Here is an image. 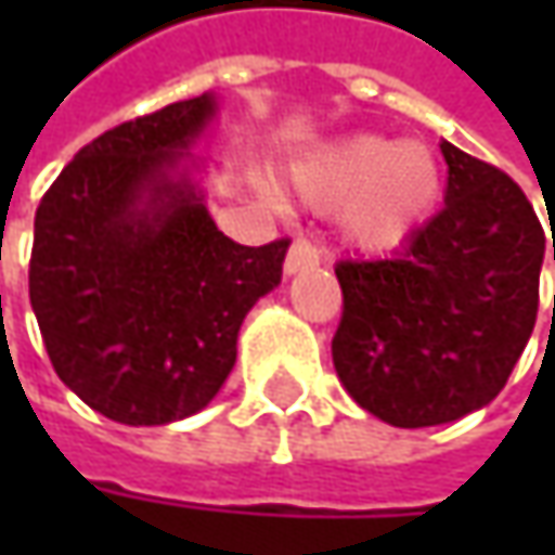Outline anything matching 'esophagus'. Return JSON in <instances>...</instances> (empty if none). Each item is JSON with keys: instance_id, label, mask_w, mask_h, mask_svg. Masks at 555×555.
<instances>
[{"instance_id": "obj_1", "label": "esophagus", "mask_w": 555, "mask_h": 555, "mask_svg": "<svg viewBox=\"0 0 555 555\" xmlns=\"http://www.w3.org/2000/svg\"><path fill=\"white\" fill-rule=\"evenodd\" d=\"M314 266H321V249L309 241H293L287 259H284V274H296V271Z\"/></svg>"}]
</instances>
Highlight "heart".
<instances>
[{"mask_svg":"<svg viewBox=\"0 0 555 555\" xmlns=\"http://www.w3.org/2000/svg\"><path fill=\"white\" fill-rule=\"evenodd\" d=\"M289 191L311 209L339 206L343 237L361 253H392L436 216L444 172L416 139L349 135L321 144L289 166Z\"/></svg>","mask_w":555,"mask_h":555,"instance_id":"heart-1","label":"heart"}]
</instances>
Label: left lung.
I'll return each mask as SVG.
<instances>
[{"mask_svg":"<svg viewBox=\"0 0 555 555\" xmlns=\"http://www.w3.org/2000/svg\"><path fill=\"white\" fill-rule=\"evenodd\" d=\"M441 154L444 209L392 259L336 266V376L364 411L401 429L491 404L538 318L544 228L534 206L498 166L451 141Z\"/></svg>","mask_w":555,"mask_h":555,"instance_id":"1","label":"left lung"}]
</instances>
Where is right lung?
I'll list each match as a JSON object with an SVG mask.
<instances>
[{
    "instance_id": "1",
    "label": "right lung",
    "mask_w": 555,
    "mask_h": 555,
    "mask_svg": "<svg viewBox=\"0 0 555 555\" xmlns=\"http://www.w3.org/2000/svg\"><path fill=\"white\" fill-rule=\"evenodd\" d=\"M212 92L89 141L36 209L30 306L54 373L92 411L163 426L203 411L237 361L246 311L281 284L289 241L241 246L194 172Z\"/></svg>"
}]
</instances>
